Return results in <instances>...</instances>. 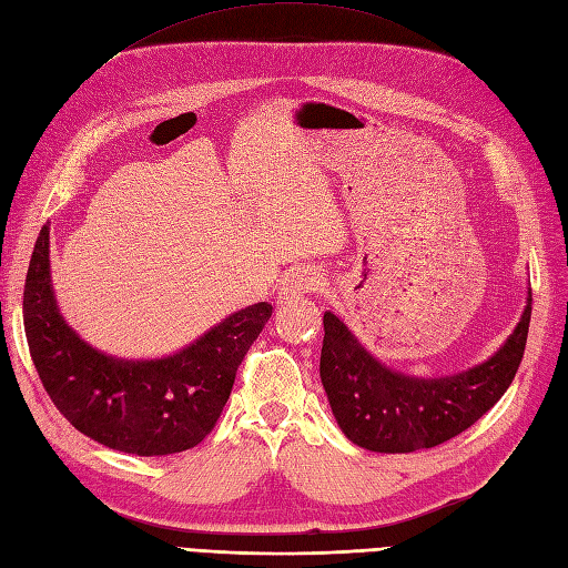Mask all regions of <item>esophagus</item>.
I'll return each instance as SVG.
<instances>
[{
  "label": "esophagus",
  "instance_id": "obj_1",
  "mask_svg": "<svg viewBox=\"0 0 568 568\" xmlns=\"http://www.w3.org/2000/svg\"><path fill=\"white\" fill-rule=\"evenodd\" d=\"M323 285V276L316 268H297L290 271L283 276L281 287H278V300L281 302H292L302 295H308V292H316Z\"/></svg>",
  "mask_w": 568,
  "mask_h": 568
}]
</instances>
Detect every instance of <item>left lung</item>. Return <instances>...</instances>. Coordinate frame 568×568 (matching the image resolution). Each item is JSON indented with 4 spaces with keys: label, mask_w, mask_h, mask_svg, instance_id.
<instances>
[{
    "label": "left lung",
    "mask_w": 568,
    "mask_h": 568,
    "mask_svg": "<svg viewBox=\"0 0 568 568\" xmlns=\"http://www.w3.org/2000/svg\"><path fill=\"white\" fill-rule=\"evenodd\" d=\"M528 323L530 290L517 327L490 358L453 375L413 377L377 361L337 314L325 311L321 382L339 429L375 453L434 448L463 434L515 379Z\"/></svg>",
    "instance_id": "1"
}]
</instances>
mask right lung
I'll use <instances>...</instances> for the list:
<instances>
[{"label": "right lung", "mask_w": 568, "mask_h": 568, "mask_svg": "<svg viewBox=\"0 0 568 568\" xmlns=\"http://www.w3.org/2000/svg\"><path fill=\"white\" fill-rule=\"evenodd\" d=\"M271 318V304L245 306L184 349L162 358H122L84 342L65 323L51 285L49 222L23 292L34 368L68 423L94 442L141 457L197 446L231 396L235 371Z\"/></svg>", "instance_id": "right-lung-1"}]
</instances>
